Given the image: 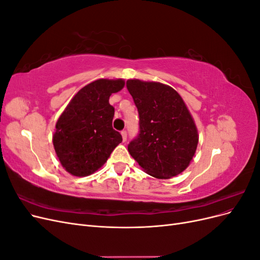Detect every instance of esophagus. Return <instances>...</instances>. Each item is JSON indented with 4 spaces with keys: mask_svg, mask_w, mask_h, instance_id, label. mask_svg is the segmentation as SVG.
Returning a JSON list of instances; mask_svg holds the SVG:
<instances>
[{
    "mask_svg": "<svg viewBox=\"0 0 260 260\" xmlns=\"http://www.w3.org/2000/svg\"><path fill=\"white\" fill-rule=\"evenodd\" d=\"M121 137H122V141H123V142H124V141H127V131L122 130V131H121Z\"/></svg>",
    "mask_w": 260,
    "mask_h": 260,
    "instance_id": "obj_1",
    "label": "esophagus"
}]
</instances>
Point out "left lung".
Masks as SVG:
<instances>
[{
  "label": "left lung",
  "mask_w": 260,
  "mask_h": 260,
  "mask_svg": "<svg viewBox=\"0 0 260 260\" xmlns=\"http://www.w3.org/2000/svg\"><path fill=\"white\" fill-rule=\"evenodd\" d=\"M140 116V133L128 145L147 175L170 179L184 171L196 152L199 131L180 94L160 82L127 80Z\"/></svg>",
  "instance_id": "1"
}]
</instances>
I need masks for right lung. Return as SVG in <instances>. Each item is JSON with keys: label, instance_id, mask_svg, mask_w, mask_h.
Returning a JSON list of instances; mask_svg holds the SVG:
<instances>
[{"label": "right lung", "instance_id": "right-lung-1", "mask_svg": "<svg viewBox=\"0 0 260 260\" xmlns=\"http://www.w3.org/2000/svg\"><path fill=\"white\" fill-rule=\"evenodd\" d=\"M123 79H99L78 91L55 125L53 145L64 169L75 177H86L107 161L121 143L113 129L114 107L109 96L123 89Z\"/></svg>", "mask_w": 260, "mask_h": 260}]
</instances>
